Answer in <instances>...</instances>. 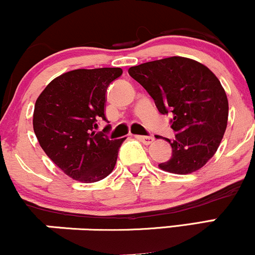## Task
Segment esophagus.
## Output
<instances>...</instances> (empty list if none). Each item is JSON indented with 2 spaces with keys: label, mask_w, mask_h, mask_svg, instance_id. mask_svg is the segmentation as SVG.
I'll return each mask as SVG.
<instances>
[{
  "label": "esophagus",
  "mask_w": 255,
  "mask_h": 255,
  "mask_svg": "<svg viewBox=\"0 0 255 255\" xmlns=\"http://www.w3.org/2000/svg\"><path fill=\"white\" fill-rule=\"evenodd\" d=\"M136 137L142 142V144H145V145H150L151 142H153V140H154V137L152 135H137Z\"/></svg>",
  "instance_id": "esophagus-1"
}]
</instances>
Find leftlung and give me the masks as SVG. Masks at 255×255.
Wrapping results in <instances>:
<instances>
[{"instance_id":"left-lung-1","label":"left lung","mask_w":255,"mask_h":255,"mask_svg":"<svg viewBox=\"0 0 255 255\" xmlns=\"http://www.w3.org/2000/svg\"><path fill=\"white\" fill-rule=\"evenodd\" d=\"M128 73L147 91L158 111L170 115L171 158L159 168L189 174L209 162L227 129L229 105L213 73L191 58L172 56L130 67Z\"/></svg>"}]
</instances>
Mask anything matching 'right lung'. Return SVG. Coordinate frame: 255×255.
Listing matches in <instances>:
<instances>
[{
    "mask_svg": "<svg viewBox=\"0 0 255 255\" xmlns=\"http://www.w3.org/2000/svg\"><path fill=\"white\" fill-rule=\"evenodd\" d=\"M121 68L75 69L51 81L36 101L33 129L39 145L64 174L80 182L103 180L113 171L126 137L109 139L110 126L96 131L105 93Z\"/></svg>",
    "mask_w": 255,
    "mask_h": 255,
    "instance_id": "1",
    "label": "right lung"
}]
</instances>
